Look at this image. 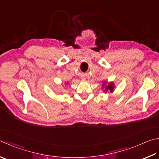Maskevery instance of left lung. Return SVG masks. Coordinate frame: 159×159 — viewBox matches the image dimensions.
<instances>
[{
  "label": "left lung",
  "instance_id": "obj_1",
  "mask_svg": "<svg viewBox=\"0 0 159 159\" xmlns=\"http://www.w3.org/2000/svg\"><path fill=\"white\" fill-rule=\"evenodd\" d=\"M106 84V82L104 83V86ZM114 89V85H113V83H110L109 84L106 86V89L107 91H110V92H112L113 91V89Z\"/></svg>",
  "mask_w": 159,
  "mask_h": 159
}]
</instances>
